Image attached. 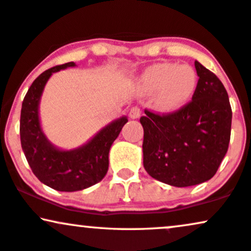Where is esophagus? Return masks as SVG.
<instances>
[{
	"label": "esophagus",
	"mask_w": 251,
	"mask_h": 251,
	"mask_svg": "<svg viewBox=\"0 0 251 251\" xmlns=\"http://www.w3.org/2000/svg\"><path fill=\"white\" fill-rule=\"evenodd\" d=\"M140 116H141L140 107L134 106V107H132L131 111H129V117H131L132 119H138Z\"/></svg>",
	"instance_id": "obj_1"
}]
</instances>
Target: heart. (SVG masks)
<instances>
[{
    "label": "heart",
    "instance_id": "1",
    "mask_svg": "<svg viewBox=\"0 0 251 251\" xmlns=\"http://www.w3.org/2000/svg\"><path fill=\"white\" fill-rule=\"evenodd\" d=\"M142 95H154V107L158 112L175 113L192 100L197 87V73L188 65L162 62L151 66L138 80Z\"/></svg>",
    "mask_w": 251,
    "mask_h": 251
}]
</instances>
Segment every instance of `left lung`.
Instances as JSON below:
<instances>
[{"mask_svg": "<svg viewBox=\"0 0 251 251\" xmlns=\"http://www.w3.org/2000/svg\"><path fill=\"white\" fill-rule=\"evenodd\" d=\"M198 87L192 100L169 115L145 110L144 167L153 178L177 188L197 185L215 175L228 151L231 107L224 84L195 61Z\"/></svg>", "mask_w": 251, "mask_h": 251, "instance_id": "8db88e82", "label": "left lung"}]
</instances>
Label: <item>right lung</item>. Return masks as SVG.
<instances>
[{
    "instance_id": "right-lung-1",
    "label": "right lung",
    "mask_w": 251,
    "mask_h": 251,
    "mask_svg": "<svg viewBox=\"0 0 251 251\" xmlns=\"http://www.w3.org/2000/svg\"><path fill=\"white\" fill-rule=\"evenodd\" d=\"M74 66V62H67L38 76L24 97L20 125L22 149L32 173L45 185L66 192L87 189L104 178L111 146L128 122L126 117L115 120L87 144L72 151H61L47 140L39 120L41 94L53 73Z\"/></svg>"
}]
</instances>
